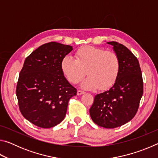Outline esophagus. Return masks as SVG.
I'll use <instances>...</instances> for the list:
<instances>
[{
	"mask_svg": "<svg viewBox=\"0 0 158 158\" xmlns=\"http://www.w3.org/2000/svg\"><path fill=\"white\" fill-rule=\"evenodd\" d=\"M84 92L82 91V90H77V95H81L82 94H84Z\"/></svg>",
	"mask_w": 158,
	"mask_h": 158,
	"instance_id": "1",
	"label": "esophagus"
}]
</instances>
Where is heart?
<instances>
[{"label":"heart","instance_id":"b5f03b06","mask_svg":"<svg viewBox=\"0 0 158 158\" xmlns=\"http://www.w3.org/2000/svg\"><path fill=\"white\" fill-rule=\"evenodd\" d=\"M75 59L64 57L60 62V69L69 82L77 84L88 76L81 84L85 90L99 89L105 90L113 86L121 70V60L116 53L102 48L85 46L75 53Z\"/></svg>","mask_w":158,"mask_h":158}]
</instances>
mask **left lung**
I'll use <instances>...</instances> for the list:
<instances>
[{
  "instance_id": "obj_1",
  "label": "left lung",
  "mask_w": 158,
  "mask_h": 158,
  "mask_svg": "<svg viewBox=\"0 0 158 158\" xmlns=\"http://www.w3.org/2000/svg\"><path fill=\"white\" fill-rule=\"evenodd\" d=\"M121 60V70L113 86L95 96L90 108L93 121L100 127L115 128L127 123L137 114L143 92L138 59L123 44L109 42Z\"/></svg>"
}]
</instances>
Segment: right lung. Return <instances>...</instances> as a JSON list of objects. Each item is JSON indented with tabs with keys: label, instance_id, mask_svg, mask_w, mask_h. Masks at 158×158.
I'll list each match as a JSON object with an SVG mask.
<instances>
[{
	"label": "right lung",
	"instance_id": "right-lung-1",
	"mask_svg": "<svg viewBox=\"0 0 158 158\" xmlns=\"http://www.w3.org/2000/svg\"><path fill=\"white\" fill-rule=\"evenodd\" d=\"M73 47L56 42L41 45L26 58L16 94L23 116L37 127H54L65 118L68 102L77 95L60 69Z\"/></svg>",
	"mask_w": 158,
	"mask_h": 158
}]
</instances>
